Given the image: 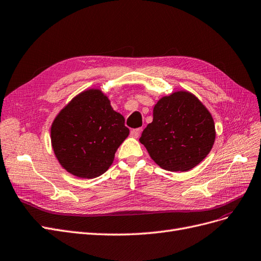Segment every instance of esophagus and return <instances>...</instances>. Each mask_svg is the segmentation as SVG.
I'll list each match as a JSON object with an SVG mask.
<instances>
[{"mask_svg":"<svg viewBox=\"0 0 261 261\" xmlns=\"http://www.w3.org/2000/svg\"><path fill=\"white\" fill-rule=\"evenodd\" d=\"M141 131H142V129H141V128L131 130V137L136 138V139H137V138H139V137H140V134H141Z\"/></svg>","mask_w":261,"mask_h":261,"instance_id":"obj_1","label":"esophagus"}]
</instances>
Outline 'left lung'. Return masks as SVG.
Masks as SVG:
<instances>
[{
  "mask_svg": "<svg viewBox=\"0 0 261 261\" xmlns=\"http://www.w3.org/2000/svg\"><path fill=\"white\" fill-rule=\"evenodd\" d=\"M215 122L206 106L189 91L163 96L153 109V121L140 142L150 158L168 171H189L212 150Z\"/></svg>",
  "mask_w": 261,
  "mask_h": 261,
  "instance_id": "obj_1",
  "label": "left lung"
}]
</instances>
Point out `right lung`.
Instances as JSON below:
<instances>
[{
	"label": "right lung",
	"mask_w": 261,
	"mask_h": 261,
	"mask_svg": "<svg viewBox=\"0 0 261 261\" xmlns=\"http://www.w3.org/2000/svg\"><path fill=\"white\" fill-rule=\"evenodd\" d=\"M129 133L123 116L114 111L108 96L92 88L75 95L57 114L51 125V143L67 172L93 179L112 166Z\"/></svg>",
	"instance_id": "1"
}]
</instances>
